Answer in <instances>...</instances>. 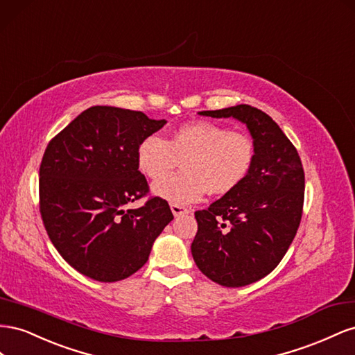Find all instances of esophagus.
<instances>
[{
	"label": "esophagus",
	"instance_id": "1",
	"mask_svg": "<svg viewBox=\"0 0 355 355\" xmlns=\"http://www.w3.org/2000/svg\"><path fill=\"white\" fill-rule=\"evenodd\" d=\"M171 211L172 214H174L175 217H180V216H184V214H189L190 209L186 208V207H181V205H177V204H172L171 205Z\"/></svg>",
	"mask_w": 355,
	"mask_h": 355
}]
</instances>
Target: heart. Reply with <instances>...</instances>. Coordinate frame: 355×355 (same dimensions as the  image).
Returning a JSON list of instances; mask_svg holds the SVG:
<instances>
[{
    "label": "heart",
    "mask_w": 355,
    "mask_h": 355,
    "mask_svg": "<svg viewBox=\"0 0 355 355\" xmlns=\"http://www.w3.org/2000/svg\"><path fill=\"white\" fill-rule=\"evenodd\" d=\"M256 159L254 141L247 134L200 120L177 128L168 139L148 135L137 148L139 171L151 180L163 176L182 160L183 173L153 184V193L171 204L187 205L208 190L225 195L247 178Z\"/></svg>",
    "instance_id": "1"
}]
</instances>
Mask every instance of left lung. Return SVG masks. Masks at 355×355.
Returning <instances> with one entry per match:
<instances>
[{"label": "left lung", "instance_id": "left-lung-1", "mask_svg": "<svg viewBox=\"0 0 355 355\" xmlns=\"http://www.w3.org/2000/svg\"><path fill=\"white\" fill-rule=\"evenodd\" d=\"M247 125L256 159L242 183L208 209L196 211L191 256L199 270L225 287L266 277L286 256L300 225L305 172L296 147L261 110L247 104L199 111Z\"/></svg>", "mask_w": 355, "mask_h": 355}]
</instances>
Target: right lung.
Here are the masks:
<instances>
[{
    "instance_id": "obj_1",
    "label": "right lung",
    "mask_w": 355,
    "mask_h": 355,
    "mask_svg": "<svg viewBox=\"0 0 355 355\" xmlns=\"http://www.w3.org/2000/svg\"><path fill=\"white\" fill-rule=\"evenodd\" d=\"M165 123L141 111L95 105L49 143L40 165V212L59 254L83 275L101 282L130 277L174 218L157 196L125 209L148 193L137 148Z\"/></svg>"
}]
</instances>
